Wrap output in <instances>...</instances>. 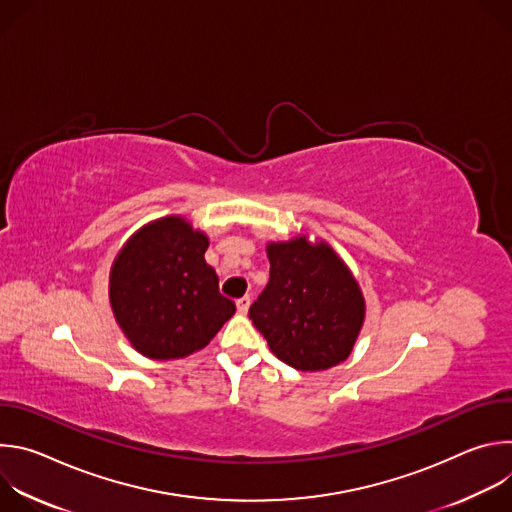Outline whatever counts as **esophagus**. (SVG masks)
Wrapping results in <instances>:
<instances>
[{
	"mask_svg": "<svg viewBox=\"0 0 512 512\" xmlns=\"http://www.w3.org/2000/svg\"><path fill=\"white\" fill-rule=\"evenodd\" d=\"M249 306H251V298L249 296H243L237 300V310L239 314H247L249 312Z\"/></svg>",
	"mask_w": 512,
	"mask_h": 512,
	"instance_id": "esophagus-1",
	"label": "esophagus"
}]
</instances>
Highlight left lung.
<instances>
[{"mask_svg":"<svg viewBox=\"0 0 512 512\" xmlns=\"http://www.w3.org/2000/svg\"><path fill=\"white\" fill-rule=\"evenodd\" d=\"M269 283L249 310L271 352L298 371L344 362L364 324V296L326 241L298 235L267 243Z\"/></svg>","mask_w":512,"mask_h":512,"instance_id":"left-lung-1","label":"left lung"}]
</instances>
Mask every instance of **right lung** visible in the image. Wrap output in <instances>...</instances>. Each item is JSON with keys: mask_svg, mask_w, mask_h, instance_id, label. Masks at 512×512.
Instances as JSON below:
<instances>
[{"mask_svg": "<svg viewBox=\"0 0 512 512\" xmlns=\"http://www.w3.org/2000/svg\"><path fill=\"white\" fill-rule=\"evenodd\" d=\"M206 249V233L170 214L143 225L117 253L109 273L111 310L145 358H184L204 348L235 314L204 261Z\"/></svg>", "mask_w": 512, "mask_h": 512, "instance_id": "obj_1", "label": "right lung"}]
</instances>
